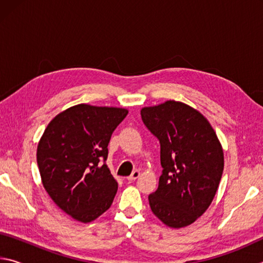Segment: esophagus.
Masks as SVG:
<instances>
[{
	"instance_id": "34e87169",
	"label": "esophagus",
	"mask_w": 263,
	"mask_h": 263,
	"mask_svg": "<svg viewBox=\"0 0 263 263\" xmlns=\"http://www.w3.org/2000/svg\"><path fill=\"white\" fill-rule=\"evenodd\" d=\"M139 176H140V172H139V171H135L130 176L127 177V180H128V181H135V180H137Z\"/></svg>"
}]
</instances>
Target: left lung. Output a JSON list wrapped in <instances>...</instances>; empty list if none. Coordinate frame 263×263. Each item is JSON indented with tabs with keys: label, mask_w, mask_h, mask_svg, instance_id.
<instances>
[{
	"label": "left lung",
	"mask_w": 263,
	"mask_h": 263,
	"mask_svg": "<svg viewBox=\"0 0 263 263\" xmlns=\"http://www.w3.org/2000/svg\"><path fill=\"white\" fill-rule=\"evenodd\" d=\"M142 122L160 141L163 168L148 196L151 210L172 229L185 228L210 206L224 169V151L208 119L183 102L144 106Z\"/></svg>",
	"instance_id": "left-lung-1"
}]
</instances>
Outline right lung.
<instances>
[{
	"instance_id": "add662e5",
	"label": "right lung",
	"mask_w": 263,
	"mask_h": 263,
	"mask_svg": "<svg viewBox=\"0 0 263 263\" xmlns=\"http://www.w3.org/2000/svg\"><path fill=\"white\" fill-rule=\"evenodd\" d=\"M127 112L115 106H70L48 123L38 142L44 188L75 220L90 222L112 204L118 183L104 161L111 135Z\"/></svg>"
}]
</instances>
